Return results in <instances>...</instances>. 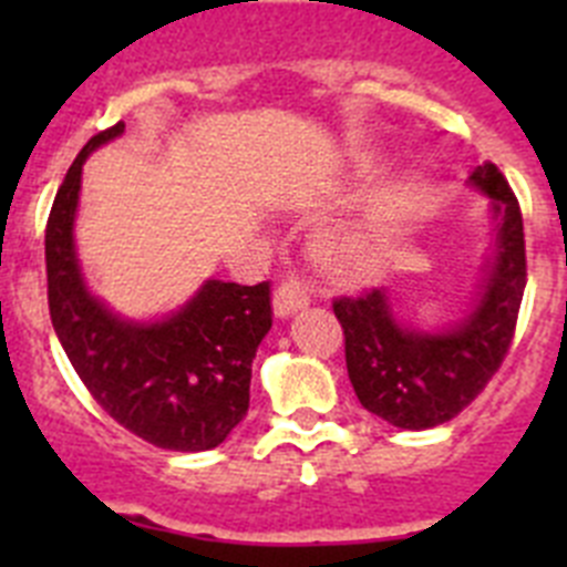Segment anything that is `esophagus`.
<instances>
[{
    "label": "esophagus",
    "instance_id": "esophagus-1",
    "mask_svg": "<svg viewBox=\"0 0 567 567\" xmlns=\"http://www.w3.org/2000/svg\"><path fill=\"white\" fill-rule=\"evenodd\" d=\"M307 303H309V295H307V289L300 287L298 280H287V284H280L272 295V312H275V318H280V320L292 318L295 312L307 309Z\"/></svg>",
    "mask_w": 567,
    "mask_h": 567
}]
</instances>
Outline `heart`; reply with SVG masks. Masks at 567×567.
<instances>
[{"label":"heart","instance_id":"b5f03b06","mask_svg":"<svg viewBox=\"0 0 567 567\" xmlns=\"http://www.w3.org/2000/svg\"><path fill=\"white\" fill-rule=\"evenodd\" d=\"M378 173V162L358 167L360 182H372ZM425 195L429 187L417 173L398 175L394 182L374 189L354 221L329 229L320 238L318 252L323 267L340 280H363L383 272L423 213Z\"/></svg>","mask_w":567,"mask_h":567}]
</instances>
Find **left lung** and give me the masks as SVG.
Listing matches in <instances>:
<instances>
[{"mask_svg": "<svg viewBox=\"0 0 567 567\" xmlns=\"http://www.w3.org/2000/svg\"><path fill=\"white\" fill-rule=\"evenodd\" d=\"M494 221L477 289L460 320L423 329L398 312L389 289L334 300L346 334V369L360 405L389 425L425 432L457 417L508 352L525 292L523 213L491 162L471 169Z\"/></svg>", "mask_w": 567, "mask_h": 567, "instance_id": "8db88e82", "label": "left lung"}]
</instances>
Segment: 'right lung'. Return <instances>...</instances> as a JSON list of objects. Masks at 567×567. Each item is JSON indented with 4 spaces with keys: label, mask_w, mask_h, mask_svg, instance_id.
I'll list each match as a JSON object with an SVG mask.
<instances>
[{
    "label": "right lung",
    "mask_w": 567,
    "mask_h": 567,
    "mask_svg": "<svg viewBox=\"0 0 567 567\" xmlns=\"http://www.w3.org/2000/svg\"><path fill=\"white\" fill-rule=\"evenodd\" d=\"M124 122L93 135L70 164L44 233L48 303L64 354L104 412L167 452H207L249 409L252 360L272 329L269 284L204 280L164 318L115 312L87 287L76 252L82 169Z\"/></svg>",
    "instance_id": "1"
}]
</instances>
